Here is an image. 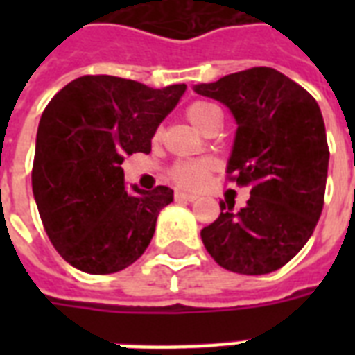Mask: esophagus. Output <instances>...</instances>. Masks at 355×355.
<instances>
[{
    "label": "esophagus",
    "instance_id": "esophagus-1",
    "mask_svg": "<svg viewBox=\"0 0 355 355\" xmlns=\"http://www.w3.org/2000/svg\"><path fill=\"white\" fill-rule=\"evenodd\" d=\"M197 199L195 195L184 193V191H175V200H186V202H193Z\"/></svg>",
    "mask_w": 355,
    "mask_h": 355
}]
</instances>
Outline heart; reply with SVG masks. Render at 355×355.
<instances>
[{
	"label": "heart",
	"instance_id": "1",
	"mask_svg": "<svg viewBox=\"0 0 355 355\" xmlns=\"http://www.w3.org/2000/svg\"><path fill=\"white\" fill-rule=\"evenodd\" d=\"M216 116H219V110L211 103L195 101L186 108V118L202 132ZM211 169H214V164L210 160H178L169 169V178L178 188L195 191L208 182Z\"/></svg>",
	"mask_w": 355,
	"mask_h": 355
}]
</instances>
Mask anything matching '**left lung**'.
<instances>
[{
    "label": "left lung",
    "instance_id": "left-lung-1",
    "mask_svg": "<svg viewBox=\"0 0 355 355\" xmlns=\"http://www.w3.org/2000/svg\"><path fill=\"white\" fill-rule=\"evenodd\" d=\"M195 92L230 108L237 130L227 175L250 188L239 211L221 202L202 243L232 272H272L308 243L324 206L330 150L319 105L272 68L225 75Z\"/></svg>",
    "mask_w": 355,
    "mask_h": 355
}]
</instances>
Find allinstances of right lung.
I'll use <instances>...</instances> for the list:
<instances>
[{"instance_id": "add662e5", "label": "right lung", "mask_w": 355, "mask_h": 355, "mask_svg": "<svg viewBox=\"0 0 355 355\" xmlns=\"http://www.w3.org/2000/svg\"><path fill=\"white\" fill-rule=\"evenodd\" d=\"M186 85L155 90L112 75L66 85L42 114L33 162V195L46 234L75 269L118 272L149 247L156 217L173 189L125 188L121 164L150 153V138L177 107Z\"/></svg>"}]
</instances>
